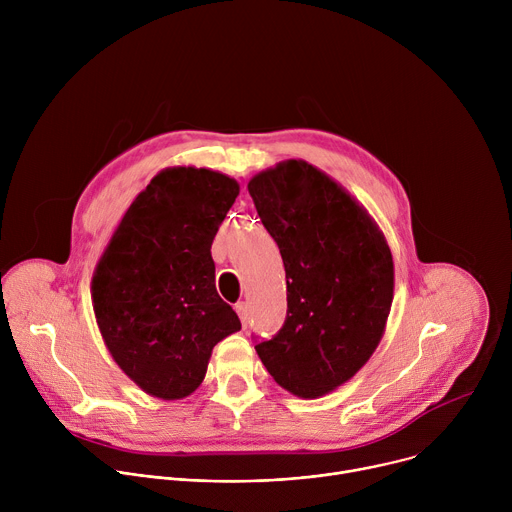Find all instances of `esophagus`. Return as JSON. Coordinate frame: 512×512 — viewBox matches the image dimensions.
Listing matches in <instances>:
<instances>
[{
  "mask_svg": "<svg viewBox=\"0 0 512 512\" xmlns=\"http://www.w3.org/2000/svg\"><path fill=\"white\" fill-rule=\"evenodd\" d=\"M235 310H237V314H239L243 326H247V322H249V304H247V302H241V304L235 306Z\"/></svg>",
  "mask_w": 512,
  "mask_h": 512,
  "instance_id": "1",
  "label": "esophagus"
}]
</instances>
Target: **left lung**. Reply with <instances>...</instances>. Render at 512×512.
<instances>
[{
	"label": "left lung",
	"instance_id": "1",
	"mask_svg": "<svg viewBox=\"0 0 512 512\" xmlns=\"http://www.w3.org/2000/svg\"><path fill=\"white\" fill-rule=\"evenodd\" d=\"M247 188L287 283L283 328L255 350L277 385L318 399L348 383L385 334L395 287L391 249L367 208L304 160L279 162Z\"/></svg>",
	"mask_w": 512,
	"mask_h": 512
}]
</instances>
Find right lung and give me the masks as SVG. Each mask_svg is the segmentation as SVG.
Returning a JSON list of instances; mask_svg holds the SVG:
<instances>
[{"mask_svg":"<svg viewBox=\"0 0 512 512\" xmlns=\"http://www.w3.org/2000/svg\"><path fill=\"white\" fill-rule=\"evenodd\" d=\"M239 190L237 180L208 168H166L135 196L97 261V326L143 393L164 401L192 395L212 348L241 330L216 294L210 255Z\"/></svg>","mask_w":512,"mask_h":512,"instance_id":"right-lung-1","label":"right lung"}]
</instances>
